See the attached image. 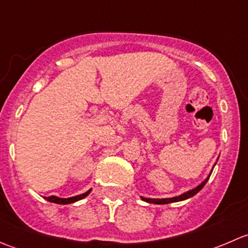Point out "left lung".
Returning a JSON list of instances; mask_svg holds the SVG:
<instances>
[{
	"mask_svg": "<svg viewBox=\"0 0 248 248\" xmlns=\"http://www.w3.org/2000/svg\"><path fill=\"white\" fill-rule=\"evenodd\" d=\"M215 166H216V163H215ZM215 166H214V167H215ZM212 170H214V168H212ZM212 170L210 171L209 176H207L206 179H205L204 181H202L201 185H198V186H197V187H194V188L189 189V191L185 192V193L180 194V196H177V197H172V198H162V199L144 198V197H141V199H142V201H144V202H151V204H159V205H161V204H170V202H182V201H186V199H188V198H192V197H193V196H196V194L198 193V192L201 191V189L202 188V187L205 186V184H206V182H207V180H209V177H210V175H211Z\"/></svg>",
	"mask_w": 248,
	"mask_h": 248,
	"instance_id": "1",
	"label": "left lung"
}]
</instances>
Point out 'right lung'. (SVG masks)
<instances>
[{"mask_svg":"<svg viewBox=\"0 0 248 248\" xmlns=\"http://www.w3.org/2000/svg\"><path fill=\"white\" fill-rule=\"evenodd\" d=\"M90 192H91V189H89V191L85 192V193L79 194V196L71 197V198H59V197L51 196V197H47V198H46V199L47 202H55V204L66 205V204H72V202H76L78 201H81V199H84L85 197L89 196Z\"/></svg>","mask_w":248,"mask_h":248,"instance_id":"add662e5","label":"right lung"}]
</instances>
